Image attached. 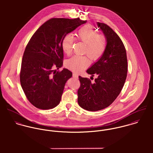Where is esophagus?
Returning <instances> with one entry per match:
<instances>
[{
	"label": "esophagus",
	"mask_w": 153,
	"mask_h": 153,
	"mask_svg": "<svg viewBox=\"0 0 153 153\" xmlns=\"http://www.w3.org/2000/svg\"><path fill=\"white\" fill-rule=\"evenodd\" d=\"M73 77L75 78H78V75L76 73L74 72V73H73Z\"/></svg>",
	"instance_id": "obj_1"
}]
</instances>
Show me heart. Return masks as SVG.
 Masks as SVG:
<instances>
[{"mask_svg":"<svg viewBox=\"0 0 153 153\" xmlns=\"http://www.w3.org/2000/svg\"><path fill=\"white\" fill-rule=\"evenodd\" d=\"M76 38L86 45L84 53H87L89 58L94 61L100 59L105 51L107 48V39L97 32L89 25L80 28L76 33ZM74 37L67 34L63 38L61 46L63 51L66 55L72 52ZM90 64V60L87 56L75 55L68 59L65 65L69 69L74 72H81Z\"/></svg>","mask_w":153,"mask_h":153,"instance_id":"1","label":"heart"}]
</instances>
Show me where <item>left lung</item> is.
Here are the masks:
<instances>
[{
  "label": "left lung",
  "mask_w": 153,
  "mask_h": 153,
  "mask_svg": "<svg viewBox=\"0 0 153 153\" xmlns=\"http://www.w3.org/2000/svg\"><path fill=\"white\" fill-rule=\"evenodd\" d=\"M107 39V48L102 56L87 71L95 82L79 76L78 102L83 109L97 111L109 106L124 87L127 75V58L125 46L118 35L107 25L97 22Z\"/></svg>",
  "instance_id": "left-lung-1"
}]
</instances>
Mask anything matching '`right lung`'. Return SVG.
Listing matches in <instances>:
<instances>
[{"instance_id": "right-lung-1", "label": "right lung", "mask_w": 153, "mask_h": 153, "mask_svg": "<svg viewBox=\"0 0 153 153\" xmlns=\"http://www.w3.org/2000/svg\"><path fill=\"white\" fill-rule=\"evenodd\" d=\"M87 21L76 18H52L35 32L22 58L20 81L29 101L41 109H52L61 101L66 81L72 73L64 68L63 38Z\"/></svg>"}]
</instances>
